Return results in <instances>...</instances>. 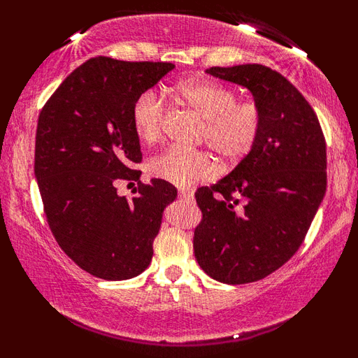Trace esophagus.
<instances>
[{
  "label": "esophagus",
  "instance_id": "34e87169",
  "mask_svg": "<svg viewBox=\"0 0 358 358\" xmlns=\"http://www.w3.org/2000/svg\"><path fill=\"white\" fill-rule=\"evenodd\" d=\"M179 199L185 200V202H192L194 200V194L189 192V190H179Z\"/></svg>",
  "mask_w": 358,
  "mask_h": 358
}]
</instances>
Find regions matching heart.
<instances>
[{"mask_svg": "<svg viewBox=\"0 0 358 358\" xmlns=\"http://www.w3.org/2000/svg\"><path fill=\"white\" fill-rule=\"evenodd\" d=\"M174 99L203 120L202 140L223 163L236 164L251 153L262 129V112L252 101L238 102L236 92L207 80H184L173 86ZM164 106L155 92L146 91L131 106V125L143 143L159 138ZM150 174L178 187L208 179L215 173L203 151L169 148L148 164Z\"/></svg>", "mask_w": 358, "mask_h": 358, "instance_id": "obj_1", "label": "heart"}]
</instances>
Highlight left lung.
Returning a JSON list of instances; mask_svg holds the SVG:
<instances>
[{"label":"left lung","instance_id":"1","mask_svg":"<svg viewBox=\"0 0 358 358\" xmlns=\"http://www.w3.org/2000/svg\"><path fill=\"white\" fill-rule=\"evenodd\" d=\"M207 73L246 87L262 112L251 153L195 192V259L215 280L241 285L271 275L301 246L326 194V141L313 107L280 73L256 63Z\"/></svg>","mask_w":358,"mask_h":358}]
</instances>
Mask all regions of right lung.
<instances>
[{
  "label": "right lung",
  "mask_w": 358,
  "mask_h": 358,
  "mask_svg": "<svg viewBox=\"0 0 358 358\" xmlns=\"http://www.w3.org/2000/svg\"><path fill=\"white\" fill-rule=\"evenodd\" d=\"M173 68L91 58L38 115L34 174L48 227L73 262L104 280H127L150 266L166 205L178 197L159 179L138 182L134 199L117 194L120 180L140 179L131 106Z\"/></svg>",
  "instance_id": "1"
}]
</instances>
